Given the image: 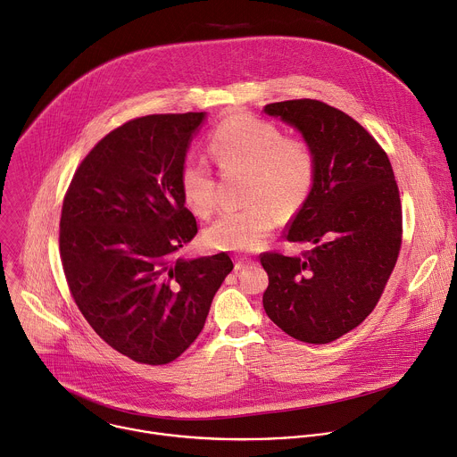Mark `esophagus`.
<instances>
[{
    "label": "esophagus",
    "mask_w": 457,
    "mask_h": 457,
    "mask_svg": "<svg viewBox=\"0 0 457 457\" xmlns=\"http://www.w3.org/2000/svg\"><path fill=\"white\" fill-rule=\"evenodd\" d=\"M251 264H253V258H251V256H240V258H237L235 270L238 271V270H244V268H247V266H251Z\"/></svg>",
    "instance_id": "34e87169"
}]
</instances>
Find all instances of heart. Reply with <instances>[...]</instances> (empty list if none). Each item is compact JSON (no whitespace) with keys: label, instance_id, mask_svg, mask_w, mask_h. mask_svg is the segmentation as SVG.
<instances>
[{"label":"heart","instance_id":"1","mask_svg":"<svg viewBox=\"0 0 457 457\" xmlns=\"http://www.w3.org/2000/svg\"><path fill=\"white\" fill-rule=\"evenodd\" d=\"M208 150L222 170L247 171L245 203L238 212L222 213L208 229L213 247L249 251L262 244L277 226V212L300 208L316 179V155L300 137H286L282 129L247 112L222 119L210 134ZM186 204L201 217L217 208V182L204 159L187 157L179 173Z\"/></svg>","mask_w":457,"mask_h":457}]
</instances>
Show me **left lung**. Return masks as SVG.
Wrapping results in <instances>:
<instances>
[{
  "label": "left lung",
  "instance_id": "left-lung-1",
  "mask_svg": "<svg viewBox=\"0 0 457 457\" xmlns=\"http://www.w3.org/2000/svg\"><path fill=\"white\" fill-rule=\"evenodd\" d=\"M264 112L295 126L316 155L312 189L286 231L311 249L260 254L270 277L264 309L289 337L329 344L372 312L396 266L400 189L385 150L345 112L316 99Z\"/></svg>",
  "mask_w": 457,
  "mask_h": 457
}]
</instances>
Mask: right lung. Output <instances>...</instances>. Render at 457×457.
<instances>
[{"label":"right lung","mask_w":457,"mask_h":457,"mask_svg":"<svg viewBox=\"0 0 457 457\" xmlns=\"http://www.w3.org/2000/svg\"><path fill=\"white\" fill-rule=\"evenodd\" d=\"M204 117L157 113L112 129L62 201L59 253L71 295L90 328L137 363L177 360L233 270L228 253L179 256L199 231L179 173Z\"/></svg>","instance_id":"obj_1"}]
</instances>
